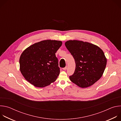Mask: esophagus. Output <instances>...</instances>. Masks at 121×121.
I'll return each mask as SVG.
<instances>
[{
    "label": "esophagus",
    "instance_id": "obj_1",
    "mask_svg": "<svg viewBox=\"0 0 121 121\" xmlns=\"http://www.w3.org/2000/svg\"><path fill=\"white\" fill-rule=\"evenodd\" d=\"M67 69V66H65V67H64V68H63V70H65L66 69Z\"/></svg>",
    "mask_w": 121,
    "mask_h": 121
}]
</instances>
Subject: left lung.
Returning <instances> with one entry per match:
<instances>
[{
	"instance_id": "obj_1",
	"label": "left lung",
	"mask_w": 121,
	"mask_h": 121,
	"mask_svg": "<svg viewBox=\"0 0 121 121\" xmlns=\"http://www.w3.org/2000/svg\"><path fill=\"white\" fill-rule=\"evenodd\" d=\"M65 45L76 63L70 80L83 88L92 85L101 77L106 67L107 59L103 51L94 44L77 40L67 41Z\"/></svg>"
}]
</instances>
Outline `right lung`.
I'll return each instance as SVG.
<instances>
[{"label":"right lung","instance_id":"obj_1","mask_svg":"<svg viewBox=\"0 0 121 121\" xmlns=\"http://www.w3.org/2000/svg\"><path fill=\"white\" fill-rule=\"evenodd\" d=\"M62 44L61 41L47 40L26 49L20 58V71L25 79L39 88L55 81L60 71L56 53Z\"/></svg>","mask_w":121,"mask_h":121}]
</instances>
